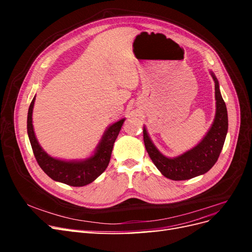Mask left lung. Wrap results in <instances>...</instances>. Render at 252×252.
I'll return each mask as SVG.
<instances>
[{"instance_id": "8db88e82", "label": "left lung", "mask_w": 252, "mask_h": 252, "mask_svg": "<svg viewBox=\"0 0 252 252\" xmlns=\"http://www.w3.org/2000/svg\"><path fill=\"white\" fill-rule=\"evenodd\" d=\"M210 74L215 81L216 116L209 130L196 146L178 157L168 158L156 147L149 138L146 127L144 126V143L151 161L164 177L170 180H189L209 171L217 163L224 146L228 131L227 108L220 94L219 81L212 71Z\"/></svg>"}]
</instances>
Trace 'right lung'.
Masks as SVG:
<instances>
[{
    "label": "right lung",
    "instance_id": "right-lung-1",
    "mask_svg": "<svg viewBox=\"0 0 252 252\" xmlns=\"http://www.w3.org/2000/svg\"><path fill=\"white\" fill-rule=\"evenodd\" d=\"M35 96L29 106L27 116V133L32 144L33 155L37 164L43 171L53 181L64 183L73 187H82L93 183L97 177L105 171L110 161L113 144L116 142L119 132L124 124V119L108 126L102 139L96 146L94 155L85 159H60L50 157L45 151L35 138L32 125V111Z\"/></svg>",
    "mask_w": 252,
    "mask_h": 252
}]
</instances>
